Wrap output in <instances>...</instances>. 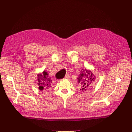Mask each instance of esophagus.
I'll return each mask as SVG.
<instances>
[{"mask_svg": "<svg viewBox=\"0 0 132 132\" xmlns=\"http://www.w3.org/2000/svg\"><path fill=\"white\" fill-rule=\"evenodd\" d=\"M69 78H70V76L69 75H67L66 76L64 77V79H69Z\"/></svg>", "mask_w": 132, "mask_h": 132, "instance_id": "1", "label": "esophagus"}]
</instances>
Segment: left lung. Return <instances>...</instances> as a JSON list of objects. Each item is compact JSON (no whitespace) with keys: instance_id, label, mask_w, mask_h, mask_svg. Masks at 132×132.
Returning a JSON list of instances; mask_svg holds the SVG:
<instances>
[{"instance_id":"1","label":"left lung","mask_w":132,"mask_h":132,"mask_svg":"<svg viewBox=\"0 0 132 132\" xmlns=\"http://www.w3.org/2000/svg\"><path fill=\"white\" fill-rule=\"evenodd\" d=\"M78 79V82L81 84V90H87L90 89L95 81L96 77L92 72L88 69H82Z\"/></svg>"}]
</instances>
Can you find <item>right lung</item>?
Segmentation results:
<instances>
[{"label":"right lung","instance_id":"right-lung-1","mask_svg":"<svg viewBox=\"0 0 132 132\" xmlns=\"http://www.w3.org/2000/svg\"><path fill=\"white\" fill-rule=\"evenodd\" d=\"M37 77L39 89L41 90L49 89L51 87V82H52V80L50 77H48L47 72L44 71L42 73L38 74Z\"/></svg>","mask_w":132,"mask_h":132}]
</instances>
